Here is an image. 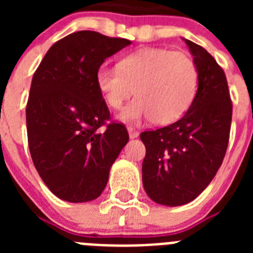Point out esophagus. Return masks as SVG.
Instances as JSON below:
<instances>
[{
	"mask_svg": "<svg viewBox=\"0 0 253 253\" xmlns=\"http://www.w3.org/2000/svg\"><path fill=\"white\" fill-rule=\"evenodd\" d=\"M128 133H129V137H130L131 139H134V138H137L138 135H139V133H138L134 128H131V126H128Z\"/></svg>",
	"mask_w": 253,
	"mask_h": 253,
	"instance_id": "34e87169",
	"label": "esophagus"
}]
</instances>
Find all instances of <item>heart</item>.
<instances>
[{
	"label": "heart",
	"instance_id": "b5f03b06",
	"mask_svg": "<svg viewBox=\"0 0 253 253\" xmlns=\"http://www.w3.org/2000/svg\"><path fill=\"white\" fill-rule=\"evenodd\" d=\"M199 84V71L186 53L163 48H146L134 51L118 67L106 64L96 72V86L102 99L118 109L134 93L120 111L125 123H140L151 118L163 125L177 120L193 104Z\"/></svg>",
	"mask_w": 253,
	"mask_h": 253
}]
</instances>
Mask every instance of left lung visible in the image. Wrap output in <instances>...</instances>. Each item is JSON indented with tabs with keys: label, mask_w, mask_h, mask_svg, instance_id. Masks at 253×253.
Returning <instances> with one entry per match:
<instances>
[{
	"label": "left lung",
	"mask_w": 253,
	"mask_h": 253,
	"mask_svg": "<svg viewBox=\"0 0 253 253\" xmlns=\"http://www.w3.org/2000/svg\"><path fill=\"white\" fill-rule=\"evenodd\" d=\"M185 42L199 71L195 99L180 120L140 134L143 186L154 203L167 207L193 202L210 184L227 152L232 123L224 71L203 46Z\"/></svg>",
	"instance_id": "8db88e82"
}]
</instances>
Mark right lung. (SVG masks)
Listing matches in <instances>:
<instances>
[{
    "mask_svg": "<svg viewBox=\"0 0 253 253\" xmlns=\"http://www.w3.org/2000/svg\"><path fill=\"white\" fill-rule=\"evenodd\" d=\"M130 43L77 31L53 44L33 76L26 105L29 149L44 184L62 200L99 198L128 143L124 124H107L110 111L96 86V72Z\"/></svg>",
    "mask_w": 253,
    "mask_h": 253,
    "instance_id": "obj_1",
    "label": "right lung"
}]
</instances>
